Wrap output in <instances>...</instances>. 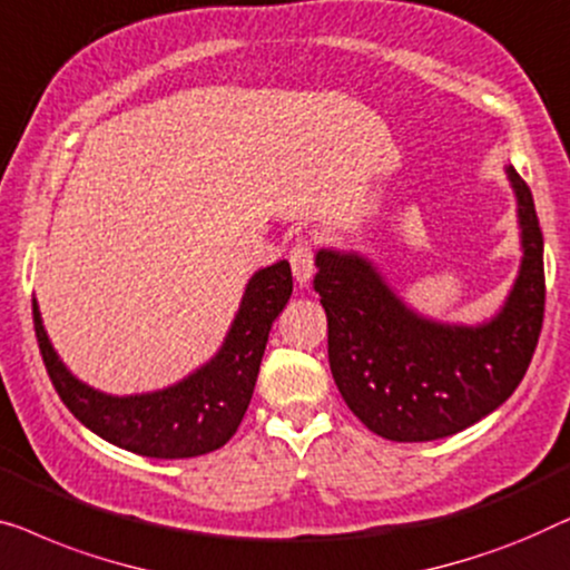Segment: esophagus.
<instances>
[{
	"instance_id": "34e87169",
	"label": "esophagus",
	"mask_w": 570,
	"mask_h": 570,
	"mask_svg": "<svg viewBox=\"0 0 570 570\" xmlns=\"http://www.w3.org/2000/svg\"><path fill=\"white\" fill-rule=\"evenodd\" d=\"M288 263H292V274L299 284H307L312 274H315V255L307 239H299L292 250H288Z\"/></svg>"
}]
</instances>
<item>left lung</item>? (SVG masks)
I'll return each mask as SVG.
<instances>
[{"label": "left lung", "mask_w": 570, "mask_h": 570, "mask_svg": "<svg viewBox=\"0 0 570 570\" xmlns=\"http://www.w3.org/2000/svg\"><path fill=\"white\" fill-rule=\"evenodd\" d=\"M503 173L514 190L522 261L501 307L475 325L411 307L364 253H315L333 380L376 436H452L507 403L532 362L544 312L542 232L532 190L511 165Z\"/></svg>", "instance_id": "obj_1"}]
</instances>
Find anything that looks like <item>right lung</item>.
<instances>
[{
    "mask_svg": "<svg viewBox=\"0 0 570 570\" xmlns=\"http://www.w3.org/2000/svg\"><path fill=\"white\" fill-rule=\"evenodd\" d=\"M292 296L288 261L258 268L216 354L167 387L114 395L71 374L48 338L33 299L36 338L63 405L106 442L157 460H186L214 452L235 436L250 405L268 333Z\"/></svg>",
    "mask_w": 570,
    "mask_h": 570,
    "instance_id": "add662e5",
    "label": "right lung"
}]
</instances>
